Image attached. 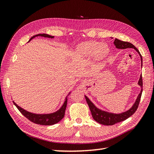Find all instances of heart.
<instances>
[{
	"label": "heart",
	"mask_w": 154,
	"mask_h": 154,
	"mask_svg": "<svg viewBox=\"0 0 154 154\" xmlns=\"http://www.w3.org/2000/svg\"><path fill=\"white\" fill-rule=\"evenodd\" d=\"M78 53L84 56H92L96 54L98 58H103L109 53V49L105 44L97 42H88L82 43L77 47Z\"/></svg>",
	"instance_id": "b5f03b06"
}]
</instances>
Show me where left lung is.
Listing matches in <instances>:
<instances>
[{
    "mask_svg": "<svg viewBox=\"0 0 154 154\" xmlns=\"http://www.w3.org/2000/svg\"><path fill=\"white\" fill-rule=\"evenodd\" d=\"M114 43H115L116 47L118 49H127V48L135 49L140 55V59H141V63H142V65H143V58H142V56L139 52V51L138 50L136 47L132 44V43L128 42L121 41V40H120V39H118L116 38L115 39ZM138 84H139L141 86L142 89H141V91L139 94V95L138 96V97L137 98L135 103H134L133 107L129 110H128V111H126L123 113H121V114H118V115L117 114L109 113L107 112L103 111H101V110H100L99 109L96 108L95 107V105H94L92 103V102L90 101L88 98L86 96H85V99L88 105L90 112H91V114H92V117L94 119V120L96 121L97 122H98V123H100L101 124L105 125H114L116 123H118V122L124 121V120L127 119V118H128L129 117L132 116L137 111L138 107H139V102H140L141 95H142V92H143V77H142V74L140 77Z\"/></svg>",
    "mask_w": 154,
    "mask_h": 154,
    "instance_id": "8db88e82",
    "label": "left lung"
}]
</instances>
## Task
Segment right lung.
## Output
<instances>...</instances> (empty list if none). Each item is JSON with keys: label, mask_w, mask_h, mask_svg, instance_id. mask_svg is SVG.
<instances>
[{"label": "right lung", "mask_w": 154, "mask_h": 154, "mask_svg": "<svg viewBox=\"0 0 154 154\" xmlns=\"http://www.w3.org/2000/svg\"><path fill=\"white\" fill-rule=\"evenodd\" d=\"M36 36H42V37H45V38H54V36H50V35L46 34H39L32 36L30 38L29 41H30L31 39ZM67 97H66V100L64 101V104H63V105L62 106V107L59 109L58 111L55 112L54 113H51V114H47V115H36V114L31 113L30 112L25 111V110L21 108L20 107H19V106L15 103L14 101L13 102L14 105L16 106V107L18 109L19 111L21 112L22 115L24 116H25L27 119H29L30 122H33L34 124H39V125H53L58 123V122H60L62 118H64L65 115L66 105H67V101H68Z\"/></svg>", "instance_id": "obj_1"}]
</instances>
